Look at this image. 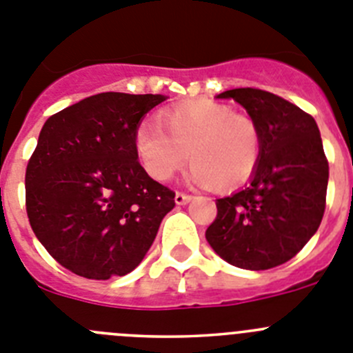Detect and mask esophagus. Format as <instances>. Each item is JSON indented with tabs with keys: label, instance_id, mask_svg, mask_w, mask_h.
Instances as JSON below:
<instances>
[{
	"label": "esophagus",
	"instance_id": "1",
	"mask_svg": "<svg viewBox=\"0 0 353 353\" xmlns=\"http://www.w3.org/2000/svg\"><path fill=\"white\" fill-rule=\"evenodd\" d=\"M174 200H176L177 205H184V204H188L190 200H192V195H186V193L177 192L176 196H174Z\"/></svg>",
	"mask_w": 353,
	"mask_h": 353
}]
</instances>
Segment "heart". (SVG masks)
<instances>
[{
  "mask_svg": "<svg viewBox=\"0 0 353 353\" xmlns=\"http://www.w3.org/2000/svg\"><path fill=\"white\" fill-rule=\"evenodd\" d=\"M158 123H142L135 151L145 172L167 183L190 160L196 186L234 190L255 174L262 157V132L252 116L212 100L167 109Z\"/></svg>",
  "mask_w": 353,
  "mask_h": 353,
  "instance_id": "obj_1",
  "label": "heart"
}]
</instances>
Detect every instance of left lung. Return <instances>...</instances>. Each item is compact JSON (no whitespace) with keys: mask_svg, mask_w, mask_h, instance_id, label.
Returning <instances> with one entry per match:
<instances>
[{"mask_svg":"<svg viewBox=\"0 0 353 353\" xmlns=\"http://www.w3.org/2000/svg\"><path fill=\"white\" fill-rule=\"evenodd\" d=\"M232 98L259 123L262 157L250 183L216 200L205 239L228 263L263 271L288 262L320 227L329 163L315 119L269 91L237 88Z\"/></svg>","mask_w":353,"mask_h":353,"instance_id":"1","label":"left lung"}]
</instances>
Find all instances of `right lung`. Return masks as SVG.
I'll list each match as a JSON object with an SVG mask.
<instances>
[{
    "mask_svg": "<svg viewBox=\"0 0 353 353\" xmlns=\"http://www.w3.org/2000/svg\"><path fill=\"white\" fill-rule=\"evenodd\" d=\"M163 94L100 93L43 125L26 169L34 236L63 268L90 279L137 268L176 193L139 163L135 132Z\"/></svg>",
    "mask_w": 353,
    "mask_h": 353,
    "instance_id": "1",
    "label": "right lung"
}]
</instances>
